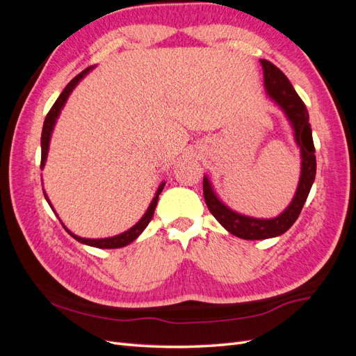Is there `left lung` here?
Wrapping results in <instances>:
<instances>
[{"mask_svg":"<svg viewBox=\"0 0 356 356\" xmlns=\"http://www.w3.org/2000/svg\"><path fill=\"white\" fill-rule=\"evenodd\" d=\"M264 88L270 99L281 108L293 127L296 144L300 148L301 172L296 195L285 211L275 218H254L230 209L213 191L209 178L203 177V196L211 213L229 233L246 241H263L284 234L296 222L309 196L316 175V157L314 138L306 105L300 99L286 75L272 62L261 59Z\"/></svg>","mask_w":356,"mask_h":356,"instance_id":"1","label":"left lung"}]
</instances>
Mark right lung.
Instances as JSON below:
<instances>
[{
	"mask_svg": "<svg viewBox=\"0 0 356 356\" xmlns=\"http://www.w3.org/2000/svg\"><path fill=\"white\" fill-rule=\"evenodd\" d=\"M92 68H93V67L86 68L83 72H80V74L77 75V77L72 79V80L67 84V88L63 89V92L59 95V98L56 99V102L53 104V106L50 108V111H49V114H47V117H46V120H44V124H42V134H41V169L44 168V165H46L51 132H53V129H55L56 120H58V117H59V114H60V111H62V108H63V105H65V102H67V99H68V96L71 95V92L74 90L75 86H77V84L86 77V75L89 74V71H92ZM165 184H166V182L163 181V182H161V184L159 186V188H157V191H156V196H154V199L152 200V203H149V207H148V209L145 211V213L143 215V218L139 220V221L134 225V227H131V229L123 232V233H120V234L113 236V238L86 239V238H80V236L71 233V232L65 227V225H63V224H62V225H63V227H65V230L72 236V238H74L75 241H79L80 243L89 245V246H95V248H102V250H113V248H123V246L129 245L131 242H134V241L138 238V236L145 230L148 222L152 221L153 215H154V209H156V207H157L159 195L161 193V190H163ZM44 197H46V200L49 202L50 208L53 209L51 203H50V200H49V197H47V195H46V191H44ZM53 212H55V209H53Z\"/></svg>",
	"mask_w": 356,
	"mask_h": 356,
	"instance_id": "right-lung-1",
	"label": "right lung"
}]
</instances>
